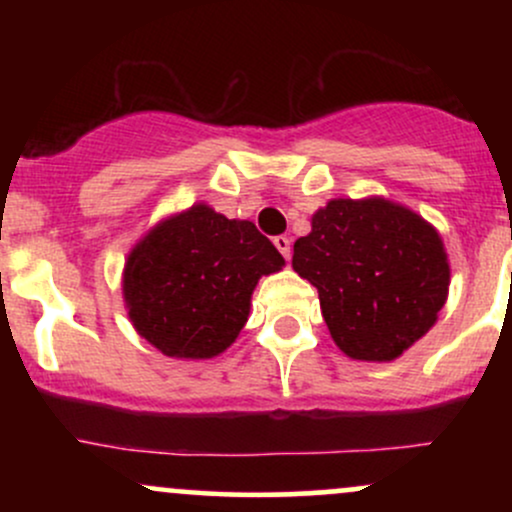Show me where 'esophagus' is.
<instances>
[{
    "label": "esophagus",
    "mask_w": 512,
    "mask_h": 512,
    "mask_svg": "<svg viewBox=\"0 0 512 512\" xmlns=\"http://www.w3.org/2000/svg\"><path fill=\"white\" fill-rule=\"evenodd\" d=\"M274 245H276V250L281 252V257H284V260H289V257H291V240L286 236H276Z\"/></svg>",
    "instance_id": "esophagus-1"
}]
</instances>
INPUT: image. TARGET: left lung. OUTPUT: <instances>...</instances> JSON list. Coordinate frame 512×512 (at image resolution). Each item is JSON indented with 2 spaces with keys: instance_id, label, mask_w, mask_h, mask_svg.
Here are the masks:
<instances>
[{
  "instance_id": "obj_1",
  "label": "left lung",
  "mask_w": 512,
  "mask_h": 512,
  "mask_svg": "<svg viewBox=\"0 0 512 512\" xmlns=\"http://www.w3.org/2000/svg\"><path fill=\"white\" fill-rule=\"evenodd\" d=\"M332 339L358 361H392L431 330L450 267L436 228L387 199H332L293 243Z\"/></svg>"
}]
</instances>
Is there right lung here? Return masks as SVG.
I'll return each instance as SVG.
<instances>
[{
  "instance_id": "1",
  "label": "right lung",
  "mask_w": 512,
  "mask_h": 512,
  "mask_svg": "<svg viewBox=\"0 0 512 512\" xmlns=\"http://www.w3.org/2000/svg\"><path fill=\"white\" fill-rule=\"evenodd\" d=\"M281 264L255 223L197 204L156 226L127 257L129 320L166 356L211 358L236 342L257 279Z\"/></svg>"
}]
</instances>
